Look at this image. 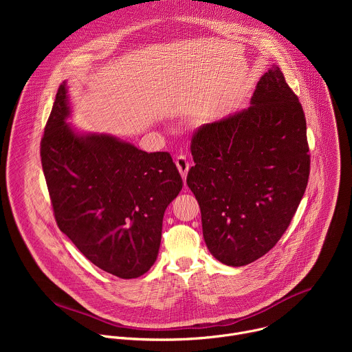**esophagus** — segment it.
Returning a JSON list of instances; mask_svg holds the SVG:
<instances>
[{"label":"esophagus","mask_w":352,"mask_h":352,"mask_svg":"<svg viewBox=\"0 0 352 352\" xmlns=\"http://www.w3.org/2000/svg\"><path fill=\"white\" fill-rule=\"evenodd\" d=\"M175 164H177V168H178L181 177L185 179L186 175H188V171H189V162H188V159L181 155V156H178L175 159Z\"/></svg>","instance_id":"34e87169"}]
</instances>
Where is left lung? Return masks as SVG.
I'll return each mask as SVG.
<instances>
[{
    "label": "left lung",
    "mask_w": 352,
    "mask_h": 352,
    "mask_svg": "<svg viewBox=\"0 0 352 352\" xmlns=\"http://www.w3.org/2000/svg\"><path fill=\"white\" fill-rule=\"evenodd\" d=\"M190 152L186 184L210 254L234 267L266 255L288 228L311 168L305 114L280 68L261 78L248 109L197 128Z\"/></svg>",
    "instance_id": "1"
}]
</instances>
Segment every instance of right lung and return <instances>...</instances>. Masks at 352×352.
<instances>
[{
  "mask_svg": "<svg viewBox=\"0 0 352 352\" xmlns=\"http://www.w3.org/2000/svg\"><path fill=\"white\" fill-rule=\"evenodd\" d=\"M67 85L57 91L40 156L58 228L85 258L120 278L157 259L163 217L182 189L170 153H146L106 133H76Z\"/></svg>",
  "mask_w": 352,
  "mask_h": 352,
  "instance_id": "right-lung-1",
  "label": "right lung"
}]
</instances>
